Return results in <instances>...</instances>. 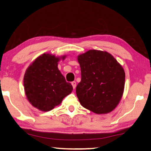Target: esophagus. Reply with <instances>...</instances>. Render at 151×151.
Returning <instances> with one entry per match:
<instances>
[{
	"instance_id": "1",
	"label": "esophagus",
	"mask_w": 151,
	"mask_h": 151,
	"mask_svg": "<svg viewBox=\"0 0 151 151\" xmlns=\"http://www.w3.org/2000/svg\"><path fill=\"white\" fill-rule=\"evenodd\" d=\"M71 84H72L73 87V89H75V88H76V82L75 81L72 82H71Z\"/></svg>"
}]
</instances>
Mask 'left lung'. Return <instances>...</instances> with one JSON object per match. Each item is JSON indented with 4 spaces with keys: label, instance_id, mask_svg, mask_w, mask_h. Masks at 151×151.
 Listing matches in <instances>:
<instances>
[{
    "label": "left lung",
    "instance_id": "obj_1",
    "mask_svg": "<svg viewBox=\"0 0 151 151\" xmlns=\"http://www.w3.org/2000/svg\"><path fill=\"white\" fill-rule=\"evenodd\" d=\"M81 81L76 93L82 107L93 113L107 114L117 107L123 96L125 72L106 51L90 50L79 54Z\"/></svg>",
    "mask_w": 151,
    "mask_h": 151
}]
</instances>
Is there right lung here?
Masks as SVG:
<instances>
[{
  "mask_svg": "<svg viewBox=\"0 0 151 151\" xmlns=\"http://www.w3.org/2000/svg\"><path fill=\"white\" fill-rule=\"evenodd\" d=\"M66 57L44 53L26 69L23 77L25 96L29 102L39 111L52 110L72 92V85L66 82L58 67L59 61Z\"/></svg>",
  "mask_w": 151,
  "mask_h": 151,
  "instance_id": "obj_1",
  "label": "right lung"
}]
</instances>
